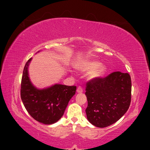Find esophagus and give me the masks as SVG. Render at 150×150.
I'll return each instance as SVG.
<instances>
[{"instance_id":"34e87169","label":"esophagus","mask_w":150,"mask_h":150,"mask_svg":"<svg viewBox=\"0 0 150 150\" xmlns=\"http://www.w3.org/2000/svg\"><path fill=\"white\" fill-rule=\"evenodd\" d=\"M77 93H82V92H83V89H82V87L79 86L77 88Z\"/></svg>"}]
</instances>
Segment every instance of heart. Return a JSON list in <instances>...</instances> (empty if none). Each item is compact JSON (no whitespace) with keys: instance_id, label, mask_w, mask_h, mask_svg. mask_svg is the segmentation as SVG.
I'll use <instances>...</instances> for the list:
<instances>
[{"instance_id":"1","label":"heart","mask_w":150,"mask_h":150,"mask_svg":"<svg viewBox=\"0 0 150 150\" xmlns=\"http://www.w3.org/2000/svg\"><path fill=\"white\" fill-rule=\"evenodd\" d=\"M77 69L82 72L91 71L89 75L90 80H96L102 78L106 72V66L100 64V62L97 60H83L79 64Z\"/></svg>"}]
</instances>
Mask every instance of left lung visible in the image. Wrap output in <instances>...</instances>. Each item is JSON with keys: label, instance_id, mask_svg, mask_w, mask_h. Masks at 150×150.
Instances as JSON below:
<instances>
[{"label": "left lung", "instance_id": "8db88e82", "mask_svg": "<svg viewBox=\"0 0 150 150\" xmlns=\"http://www.w3.org/2000/svg\"><path fill=\"white\" fill-rule=\"evenodd\" d=\"M131 93L132 81L128 73L113 72L87 82L86 113L89 122L98 128L116 122L128 111Z\"/></svg>", "mask_w": 150, "mask_h": 150}]
</instances>
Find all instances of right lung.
<instances>
[{
	"instance_id": "1",
	"label": "right lung",
	"mask_w": 150,
	"mask_h": 150,
	"mask_svg": "<svg viewBox=\"0 0 150 150\" xmlns=\"http://www.w3.org/2000/svg\"><path fill=\"white\" fill-rule=\"evenodd\" d=\"M31 59L26 63L22 74V101L35 120L47 125L54 124L62 117L69 100L75 94L77 87L55 84L43 89L36 88L31 82L28 73Z\"/></svg>"
}]
</instances>
